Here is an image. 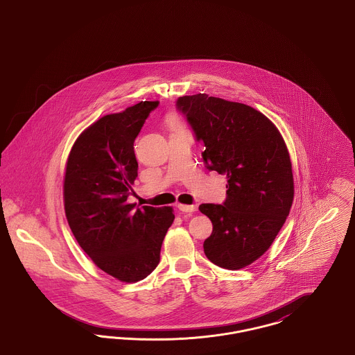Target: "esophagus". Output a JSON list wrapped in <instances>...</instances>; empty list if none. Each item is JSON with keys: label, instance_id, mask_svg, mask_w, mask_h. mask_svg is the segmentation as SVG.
<instances>
[{"label": "esophagus", "instance_id": "esophagus-1", "mask_svg": "<svg viewBox=\"0 0 355 355\" xmlns=\"http://www.w3.org/2000/svg\"><path fill=\"white\" fill-rule=\"evenodd\" d=\"M181 211L184 213H194L197 210V206L196 205H184V203H178L177 206Z\"/></svg>", "mask_w": 355, "mask_h": 355}]
</instances>
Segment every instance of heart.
Listing matches in <instances>:
<instances>
[{
	"label": "heart",
	"mask_w": 355,
	"mask_h": 355,
	"mask_svg": "<svg viewBox=\"0 0 355 355\" xmlns=\"http://www.w3.org/2000/svg\"><path fill=\"white\" fill-rule=\"evenodd\" d=\"M168 125H169L170 130L171 129H177V128H181V123H180V121L177 117H174V116H171L168 119Z\"/></svg>",
	"instance_id": "b5f03b06"
}]
</instances>
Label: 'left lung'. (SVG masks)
<instances>
[{
	"label": "left lung",
	"mask_w": 355,
	"mask_h": 355,
	"mask_svg": "<svg viewBox=\"0 0 355 355\" xmlns=\"http://www.w3.org/2000/svg\"><path fill=\"white\" fill-rule=\"evenodd\" d=\"M177 106L205 144L206 168L227 180L223 205L200 206L213 223L203 252L220 268L243 269L268 252L293 205L285 139L265 114L241 102L200 93L180 97Z\"/></svg>",
	"instance_id": "left-lung-1"
}]
</instances>
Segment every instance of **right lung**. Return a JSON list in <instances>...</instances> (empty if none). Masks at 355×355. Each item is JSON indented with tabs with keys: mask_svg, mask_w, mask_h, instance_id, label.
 I'll use <instances>...</instances> for the list:
<instances>
[{
	"mask_svg": "<svg viewBox=\"0 0 355 355\" xmlns=\"http://www.w3.org/2000/svg\"><path fill=\"white\" fill-rule=\"evenodd\" d=\"M158 101H141L87 126L69 153L64 206L78 245L106 274L133 284L158 262L173 207L128 202L138 175L135 139Z\"/></svg>",
	"mask_w": 355,
	"mask_h": 355,
	"instance_id": "add662e5",
	"label": "right lung"
}]
</instances>
